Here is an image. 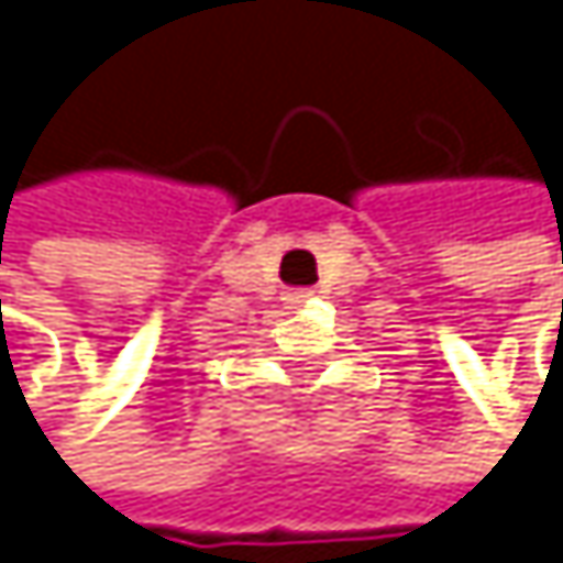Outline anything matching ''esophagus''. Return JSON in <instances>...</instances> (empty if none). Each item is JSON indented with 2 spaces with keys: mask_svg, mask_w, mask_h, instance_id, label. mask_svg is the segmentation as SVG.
I'll list each match as a JSON object with an SVG mask.
<instances>
[{
  "mask_svg": "<svg viewBox=\"0 0 563 563\" xmlns=\"http://www.w3.org/2000/svg\"><path fill=\"white\" fill-rule=\"evenodd\" d=\"M307 297H310V290H287V297H284V300H287V307H294V310H297V307H303V303H307Z\"/></svg>",
  "mask_w": 563,
  "mask_h": 563,
  "instance_id": "esophagus-1",
  "label": "esophagus"
}]
</instances>
